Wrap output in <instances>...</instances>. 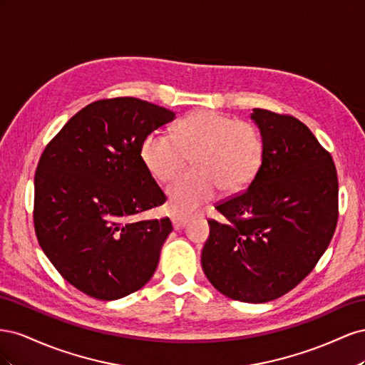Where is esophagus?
Returning <instances> with one entry per match:
<instances>
[{"mask_svg": "<svg viewBox=\"0 0 365 365\" xmlns=\"http://www.w3.org/2000/svg\"><path fill=\"white\" fill-rule=\"evenodd\" d=\"M189 222V217L185 216H180V215H172V224H173V228L175 230H181L185 227V224Z\"/></svg>", "mask_w": 365, "mask_h": 365, "instance_id": "esophagus-1", "label": "esophagus"}]
</instances>
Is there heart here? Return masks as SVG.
Returning a JSON list of instances; mask_svg holds the SVG:
<instances>
[{
	"label": "heart",
	"mask_w": 365,
	"mask_h": 365,
	"mask_svg": "<svg viewBox=\"0 0 365 365\" xmlns=\"http://www.w3.org/2000/svg\"><path fill=\"white\" fill-rule=\"evenodd\" d=\"M192 157L193 169L168 185L172 212L185 216L219 192L237 193L256 178L263 158L260 130L235 117L197 111L184 117L175 134L152 130L141 145V160L153 178L169 181Z\"/></svg>",
	"instance_id": "heart-1"
}]
</instances>
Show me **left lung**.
<instances>
[{"label":"left lung","instance_id":"1","mask_svg":"<svg viewBox=\"0 0 365 365\" xmlns=\"http://www.w3.org/2000/svg\"><path fill=\"white\" fill-rule=\"evenodd\" d=\"M263 158L248 189L216 205L208 220L204 274L224 295L267 303L294 289L327 250L338 220L330 153L300 120L252 109Z\"/></svg>","mask_w":365,"mask_h":365}]
</instances>
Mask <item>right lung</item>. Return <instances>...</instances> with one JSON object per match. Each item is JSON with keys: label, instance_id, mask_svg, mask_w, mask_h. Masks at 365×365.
Here are the masks:
<instances>
[{"label": "right lung", "instance_id": "1", "mask_svg": "<svg viewBox=\"0 0 365 365\" xmlns=\"http://www.w3.org/2000/svg\"><path fill=\"white\" fill-rule=\"evenodd\" d=\"M172 120L175 113L140 98L98 101L42 152L33 213L38 242L65 280L97 300L138 291L158 267L172 222L132 217L165 202L141 145Z\"/></svg>", "mask_w": 365, "mask_h": 365}]
</instances>
